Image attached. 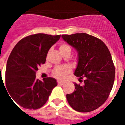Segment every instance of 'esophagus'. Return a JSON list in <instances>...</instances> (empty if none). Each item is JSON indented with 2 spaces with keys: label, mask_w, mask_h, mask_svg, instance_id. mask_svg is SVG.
Listing matches in <instances>:
<instances>
[{
  "label": "esophagus",
  "mask_w": 125,
  "mask_h": 125,
  "mask_svg": "<svg viewBox=\"0 0 125 125\" xmlns=\"http://www.w3.org/2000/svg\"><path fill=\"white\" fill-rule=\"evenodd\" d=\"M57 84H60V85H63V84H65V82L62 81H57Z\"/></svg>",
  "instance_id": "1"
}]
</instances>
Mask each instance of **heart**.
I'll use <instances>...</instances> for the list:
<instances>
[{
    "label": "heart",
    "instance_id": "b5f03b06",
    "mask_svg": "<svg viewBox=\"0 0 125 125\" xmlns=\"http://www.w3.org/2000/svg\"><path fill=\"white\" fill-rule=\"evenodd\" d=\"M69 51L71 52L70 47L67 44H62L60 46V52L61 53L63 52ZM70 72V68L68 65H63V66H58L53 70V75L58 79H64L66 75Z\"/></svg>",
    "mask_w": 125,
    "mask_h": 125
}]
</instances>
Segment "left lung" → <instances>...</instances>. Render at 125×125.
<instances>
[{
  "label": "left lung",
  "mask_w": 125,
  "mask_h": 125,
  "mask_svg": "<svg viewBox=\"0 0 125 125\" xmlns=\"http://www.w3.org/2000/svg\"><path fill=\"white\" fill-rule=\"evenodd\" d=\"M63 39L78 52V62L74 75L83 85L74 83L75 90L66 95L69 104L80 113L97 109L107 100L113 88L115 68L104 43L84 33L62 35Z\"/></svg>",
  "instance_id": "obj_1"
}]
</instances>
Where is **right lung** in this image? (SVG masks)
<instances>
[{
	"instance_id": "right-lung-1",
	"label": "right lung",
	"mask_w": 125,
	"mask_h": 125,
	"mask_svg": "<svg viewBox=\"0 0 125 125\" xmlns=\"http://www.w3.org/2000/svg\"><path fill=\"white\" fill-rule=\"evenodd\" d=\"M60 37L44 33L31 35L22 39L13 48L7 61L5 84L7 93L18 105L34 110L42 107L57 85L55 78H46L41 81L36 78L35 73L39 66L45 63L48 51Z\"/></svg>"
}]
</instances>
